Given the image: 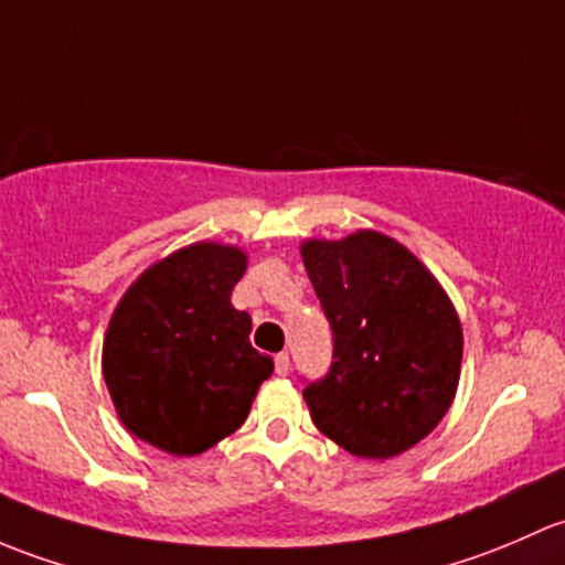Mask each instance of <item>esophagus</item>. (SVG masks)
Segmentation results:
<instances>
[{"mask_svg":"<svg viewBox=\"0 0 565 565\" xmlns=\"http://www.w3.org/2000/svg\"><path fill=\"white\" fill-rule=\"evenodd\" d=\"M275 370H277V375H288V372H290L288 353H277V356H275Z\"/></svg>","mask_w":565,"mask_h":565,"instance_id":"esophagus-1","label":"esophagus"}]
</instances>
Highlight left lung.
I'll return each instance as SVG.
<instances>
[{
  "label": "left lung",
  "mask_w": 565,
  "mask_h": 565,
  "mask_svg": "<svg viewBox=\"0 0 565 565\" xmlns=\"http://www.w3.org/2000/svg\"><path fill=\"white\" fill-rule=\"evenodd\" d=\"M301 260L334 331V362L305 388L312 422L362 459L427 438L451 408L462 326L444 285L381 231L305 239Z\"/></svg>",
  "instance_id": "obj_1"
}]
</instances>
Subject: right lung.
Here are the masks:
<instances>
[{
  "mask_svg": "<svg viewBox=\"0 0 565 565\" xmlns=\"http://www.w3.org/2000/svg\"><path fill=\"white\" fill-rule=\"evenodd\" d=\"M247 271L234 244L195 242L125 290L103 340V377L119 422L143 444L195 457L242 427L275 362L249 345L231 305Z\"/></svg>",
  "mask_w": 565,
  "mask_h": 565,
  "instance_id": "right-lung-1",
  "label": "right lung"
}]
</instances>
